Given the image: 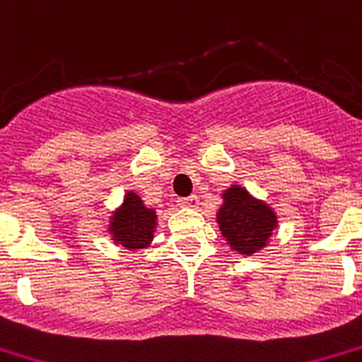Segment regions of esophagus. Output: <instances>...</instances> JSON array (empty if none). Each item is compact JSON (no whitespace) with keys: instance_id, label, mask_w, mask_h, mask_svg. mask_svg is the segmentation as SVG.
<instances>
[{"instance_id":"obj_1","label":"esophagus","mask_w":362,"mask_h":362,"mask_svg":"<svg viewBox=\"0 0 362 362\" xmlns=\"http://www.w3.org/2000/svg\"><path fill=\"white\" fill-rule=\"evenodd\" d=\"M178 205L186 206V209H195V206L199 205V199H197V195H189V197H180V199H178Z\"/></svg>"}]
</instances>
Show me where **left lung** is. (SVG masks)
I'll return each mask as SVG.
<instances>
[{"mask_svg":"<svg viewBox=\"0 0 362 362\" xmlns=\"http://www.w3.org/2000/svg\"><path fill=\"white\" fill-rule=\"evenodd\" d=\"M218 224L231 247L241 255H250L266 245L277 222L266 203L252 201L243 187L233 186L224 193Z\"/></svg>","mask_w":362,"mask_h":362,"instance_id":"1","label":"left lung"}]
</instances>
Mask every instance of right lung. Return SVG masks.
<instances>
[{"label":"right lung","instance_id":"add662e5","mask_svg":"<svg viewBox=\"0 0 362 362\" xmlns=\"http://www.w3.org/2000/svg\"><path fill=\"white\" fill-rule=\"evenodd\" d=\"M157 214L153 209H146L136 193H127L125 203L112 218L110 231L115 241L127 248H144L153 239Z\"/></svg>","mask_w":362,"mask_h":362}]
</instances>
